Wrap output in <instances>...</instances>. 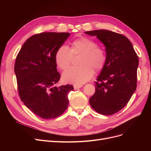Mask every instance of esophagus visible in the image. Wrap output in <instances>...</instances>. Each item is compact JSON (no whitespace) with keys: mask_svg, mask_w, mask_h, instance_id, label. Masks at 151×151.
<instances>
[{"mask_svg":"<svg viewBox=\"0 0 151 151\" xmlns=\"http://www.w3.org/2000/svg\"><path fill=\"white\" fill-rule=\"evenodd\" d=\"M82 87H83V86H81V85H75V86H74V89L76 90L79 88H82Z\"/></svg>","mask_w":151,"mask_h":151,"instance_id":"esophagus-1","label":"esophagus"}]
</instances>
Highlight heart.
I'll use <instances>...</instances> for the list:
<instances>
[{
	"label": "heart",
	"mask_w": 151,
	"mask_h": 151,
	"mask_svg": "<svg viewBox=\"0 0 151 151\" xmlns=\"http://www.w3.org/2000/svg\"><path fill=\"white\" fill-rule=\"evenodd\" d=\"M82 54L79 65L66 70L62 75L65 83L81 85L90 80L94 71H99L104 66L106 55L104 51L97 46L93 40L82 37L71 42L70 50L66 46H61L56 51L55 60L58 66L62 70L69 67L72 54Z\"/></svg>",
	"instance_id": "1"
}]
</instances>
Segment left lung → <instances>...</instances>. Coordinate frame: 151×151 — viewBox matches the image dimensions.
<instances>
[{
  "label": "left lung",
  "mask_w": 151,
  "mask_h": 151,
  "mask_svg": "<svg viewBox=\"0 0 151 151\" xmlns=\"http://www.w3.org/2000/svg\"><path fill=\"white\" fill-rule=\"evenodd\" d=\"M85 34L96 37L105 46L106 60L97 77L91 107L104 115H112L129 102L137 88L138 55L125 36L107 30Z\"/></svg>",
  "instance_id": "1"
}]
</instances>
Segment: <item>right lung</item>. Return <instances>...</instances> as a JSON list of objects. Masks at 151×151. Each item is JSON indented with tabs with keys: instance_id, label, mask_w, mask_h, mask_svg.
<instances>
[{
	"instance_id": "add662e5",
	"label": "right lung",
	"mask_w": 151,
	"mask_h": 151,
	"mask_svg": "<svg viewBox=\"0 0 151 151\" xmlns=\"http://www.w3.org/2000/svg\"><path fill=\"white\" fill-rule=\"evenodd\" d=\"M70 35L64 32H43L29 38L21 48L14 73L21 101L35 114L45 119L61 115L68 105L72 85L59 88L60 79L55 55Z\"/></svg>"
}]
</instances>
